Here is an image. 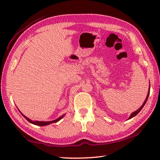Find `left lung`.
<instances>
[{"mask_svg": "<svg viewBox=\"0 0 160 160\" xmlns=\"http://www.w3.org/2000/svg\"><path fill=\"white\" fill-rule=\"evenodd\" d=\"M149 93H150V88H149V91H148V94H147V98H146V100H145V101H144V102L143 103V104L142 105V107L139 108V109H138L136 111H135V112H133V113H132L131 114V115H130V117H129V118L128 119H131V118H133L134 116H135V115H136L139 112H140L141 110H142V108L144 107V106L145 105V104H146V102H147V100H148V96H149Z\"/></svg>", "mask_w": 160, "mask_h": 160, "instance_id": "obj_1", "label": "left lung"}]
</instances>
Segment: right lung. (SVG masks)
Returning a JSON list of instances; mask_svg holds the SVG:
<instances>
[{
  "label": "right lung",
  "mask_w": 160,
  "mask_h": 160,
  "mask_svg": "<svg viewBox=\"0 0 160 160\" xmlns=\"http://www.w3.org/2000/svg\"><path fill=\"white\" fill-rule=\"evenodd\" d=\"M20 113H21L22 115V116L25 118L27 120H28V122H29L30 123H32L33 124H35V125H38V126H46V125H49L50 124H52V123H55V122H58L60 119H62L63 118L64 115H62V116L58 118V119H56V120H53V121H49V122H40V121H32L31 120H29V119L28 118H27L26 116H25L21 112H20Z\"/></svg>",
  "instance_id": "1"
}]
</instances>
